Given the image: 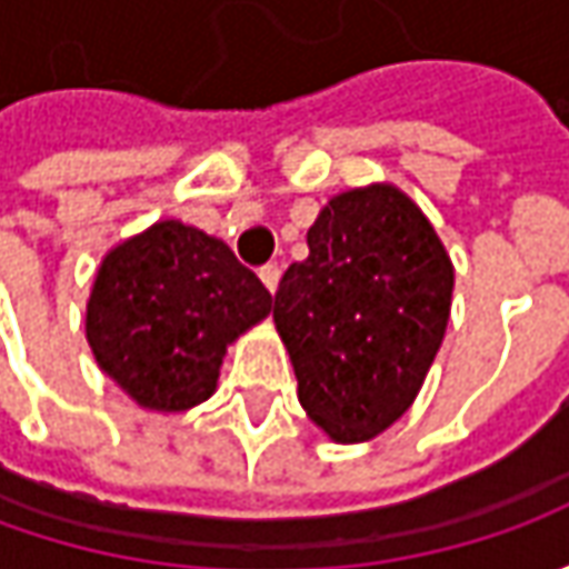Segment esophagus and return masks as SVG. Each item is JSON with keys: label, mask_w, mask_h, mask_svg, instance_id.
I'll return each mask as SVG.
<instances>
[{"label": "esophagus", "mask_w": 569, "mask_h": 569, "mask_svg": "<svg viewBox=\"0 0 569 569\" xmlns=\"http://www.w3.org/2000/svg\"><path fill=\"white\" fill-rule=\"evenodd\" d=\"M259 278H262V284H266V288L274 295L278 278H281V269H278V266H262V269H259Z\"/></svg>", "instance_id": "esophagus-1"}]
</instances>
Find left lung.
<instances>
[{"label":"left lung","mask_w":569,"mask_h":569,"mask_svg":"<svg viewBox=\"0 0 569 569\" xmlns=\"http://www.w3.org/2000/svg\"><path fill=\"white\" fill-rule=\"evenodd\" d=\"M310 256L274 295V329L307 418L336 443H367L425 386L447 336L452 259L418 202L392 183L332 196L307 230Z\"/></svg>","instance_id":"8db88e82"}]
</instances>
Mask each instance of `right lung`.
<instances>
[{
	"label": "right lung",
	"instance_id": "add662e5",
	"mask_svg": "<svg viewBox=\"0 0 569 569\" xmlns=\"http://www.w3.org/2000/svg\"><path fill=\"white\" fill-rule=\"evenodd\" d=\"M269 313L272 295L224 240L164 218L100 259L84 339L132 402L170 415L214 396L228 345Z\"/></svg>",
	"mask_w": 569,
	"mask_h": 569
}]
</instances>
